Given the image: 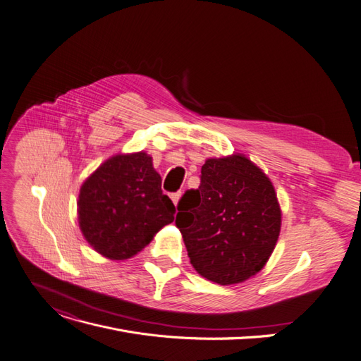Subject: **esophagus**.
Masks as SVG:
<instances>
[{
	"label": "esophagus",
	"instance_id": "34e87169",
	"mask_svg": "<svg viewBox=\"0 0 361 361\" xmlns=\"http://www.w3.org/2000/svg\"><path fill=\"white\" fill-rule=\"evenodd\" d=\"M180 196H181V193H180V192H177V193H172V195H171V199H172V202H174V205H177V203H178Z\"/></svg>",
	"mask_w": 361,
	"mask_h": 361
}]
</instances>
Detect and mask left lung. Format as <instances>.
I'll use <instances>...</instances> for the list:
<instances>
[{
	"label": "left lung",
	"instance_id": "left-lung-1",
	"mask_svg": "<svg viewBox=\"0 0 361 361\" xmlns=\"http://www.w3.org/2000/svg\"><path fill=\"white\" fill-rule=\"evenodd\" d=\"M176 224L195 270L218 285L257 274L276 246L281 214L271 181L242 154L208 159Z\"/></svg>",
	"mask_w": 361,
	"mask_h": 361
}]
</instances>
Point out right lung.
<instances>
[{"mask_svg": "<svg viewBox=\"0 0 361 361\" xmlns=\"http://www.w3.org/2000/svg\"><path fill=\"white\" fill-rule=\"evenodd\" d=\"M161 176L143 152L106 161L82 184L78 200L81 231L111 259H127L174 221L176 207L162 193Z\"/></svg>", "mask_w": 361, "mask_h": 361, "instance_id": "obj_1", "label": "right lung"}]
</instances>
